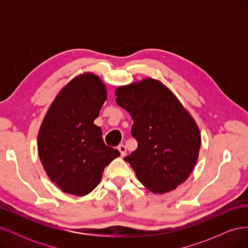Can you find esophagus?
Masks as SVG:
<instances>
[{"mask_svg": "<svg viewBox=\"0 0 248 248\" xmlns=\"http://www.w3.org/2000/svg\"><path fill=\"white\" fill-rule=\"evenodd\" d=\"M118 150L120 151V153H121V156H125V154H126V147L124 145H119L118 146Z\"/></svg>", "mask_w": 248, "mask_h": 248, "instance_id": "obj_1", "label": "esophagus"}]
</instances>
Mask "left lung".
Here are the masks:
<instances>
[{"label":"left lung","mask_w":248,"mask_h":248,"mask_svg":"<svg viewBox=\"0 0 248 248\" xmlns=\"http://www.w3.org/2000/svg\"><path fill=\"white\" fill-rule=\"evenodd\" d=\"M118 106L133 119L136 151L124 157L140 182L154 193L175 189L188 178L201 148L197 124L161 82L147 78L119 87Z\"/></svg>","instance_id":"1"}]
</instances>
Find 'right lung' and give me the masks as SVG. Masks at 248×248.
Listing matches in <instances>:
<instances>
[{
    "mask_svg": "<svg viewBox=\"0 0 248 248\" xmlns=\"http://www.w3.org/2000/svg\"><path fill=\"white\" fill-rule=\"evenodd\" d=\"M107 99L98 77L88 73L71 80L52 102L38 134V153L47 176L59 188L86 196L98 185L102 171L120 156L104 144L94 124Z\"/></svg>",
    "mask_w": 248,
    "mask_h": 248,
    "instance_id": "1",
    "label": "right lung"
}]
</instances>
